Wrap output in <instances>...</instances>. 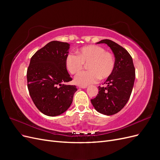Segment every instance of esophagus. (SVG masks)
I'll return each mask as SVG.
<instances>
[{
  "mask_svg": "<svg viewBox=\"0 0 160 160\" xmlns=\"http://www.w3.org/2000/svg\"><path fill=\"white\" fill-rule=\"evenodd\" d=\"M78 88H81V89H86L87 88V86H81V85H79Z\"/></svg>",
  "mask_w": 160,
  "mask_h": 160,
  "instance_id": "34e87169",
  "label": "esophagus"
}]
</instances>
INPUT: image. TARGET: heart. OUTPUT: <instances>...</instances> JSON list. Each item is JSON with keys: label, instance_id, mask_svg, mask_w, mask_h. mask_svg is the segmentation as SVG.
<instances>
[{"label": "heart", "instance_id": "1", "mask_svg": "<svg viewBox=\"0 0 160 160\" xmlns=\"http://www.w3.org/2000/svg\"><path fill=\"white\" fill-rule=\"evenodd\" d=\"M77 56L69 53L65 58V67L71 74L79 72L88 64V71L81 72L74 78L75 83L87 86L95 83L101 78L106 79L113 73L115 59L109 51L99 45H88L77 51Z\"/></svg>", "mask_w": 160, "mask_h": 160}]
</instances>
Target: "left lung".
I'll use <instances>...</instances> for the list:
<instances>
[{"label": "left lung", "instance_id": "left-lung-1", "mask_svg": "<svg viewBox=\"0 0 160 160\" xmlns=\"http://www.w3.org/2000/svg\"><path fill=\"white\" fill-rule=\"evenodd\" d=\"M108 45L115 56L113 73L105 81L106 87H98L99 93L91 99L94 108L99 113L111 115L118 113L126 105L132 94L135 78L132 57L123 47L109 39H103L97 44Z\"/></svg>", "mask_w": 160, "mask_h": 160}]
</instances>
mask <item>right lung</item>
Wrapping results in <instances>:
<instances>
[{
  "label": "right lung",
  "instance_id": "add662e5",
  "mask_svg": "<svg viewBox=\"0 0 160 160\" xmlns=\"http://www.w3.org/2000/svg\"><path fill=\"white\" fill-rule=\"evenodd\" d=\"M70 45L53 41L31 57L27 72V86L37 109L47 116L59 115L69 108L75 85H66L72 80L65 67Z\"/></svg>",
  "mask_w": 160,
  "mask_h": 160
}]
</instances>
